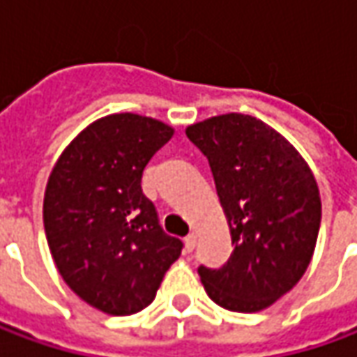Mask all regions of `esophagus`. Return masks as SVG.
<instances>
[{"instance_id":"obj_1","label":"esophagus","mask_w":357,"mask_h":357,"mask_svg":"<svg viewBox=\"0 0 357 357\" xmlns=\"http://www.w3.org/2000/svg\"><path fill=\"white\" fill-rule=\"evenodd\" d=\"M195 246H197V234H195V232H190V234L185 238V250L186 252H192V250H195Z\"/></svg>"}]
</instances>
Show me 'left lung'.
<instances>
[{
  "label": "left lung",
  "instance_id": "1",
  "mask_svg": "<svg viewBox=\"0 0 357 357\" xmlns=\"http://www.w3.org/2000/svg\"><path fill=\"white\" fill-rule=\"evenodd\" d=\"M186 137L208 158L234 244L225 266H199L204 290L232 312L268 308L312 260L322 220L316 178L280 132L250 115L206 119Z\"/></svg>",
  "mask_w": 357,
  "mask_h": 357
}]
</instances>
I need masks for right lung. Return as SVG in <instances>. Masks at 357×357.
<instances>
[{
	"mask_svg": "<svg viewBox=\"0 0 357 357\" xmlns=\"http://www.w3.org/2000/svg\"><path fill=\"white\" fill-rule=\"evenodd\" d=\"M172 127L117 113L91 123L57 158L43 199L49 250L65 284L111 316L146 308L183 242L158 225L141 178Z\"/></svg>",
	"mask_w": 357,
	"mask_h": 357,
	"instance_id": "1",
	"label": "right lung"
}]
</instances>
